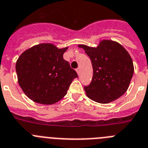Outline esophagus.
<instances>
[{"mask_svg":"<svg viewBox=\"0 0 148 148\" xmlns=\"http://www.w3.org/2000/svg\"><path fill=\"white\" fill-rule=\"evenodd\" d=\"M76 71H77V73L78 74H79V73H80V70H79V68H78V69H76Z\"/></svg>","mask_w":148,"mask_h":148,"instance_id":"esophagus-1","label":"esophagus"}]
</instances>
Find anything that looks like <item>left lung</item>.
I'll list each match as a JSON object with an SVG mask.
<instances>
[{
    "mask_svg": "<svg viewBox=\"0 0 148 148\" xmlns=\"http://www.w3.org/2000/svg\"><path fill=\"white\" fill-rule=\"evenodd\" d=\"M91 60L92 80L84 87L86 95L99 103L113 102L126 92L134 74L133 60L125 49L104 40L97 48L79 45Z\"/></svg>",
    "mask_w": 148,
    "mask_h": 148,
    "instance_id": "1",
    "label": "left lung"
}]
</instances>
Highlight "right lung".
<instances>
[{"mask_svg":"<svg viewBox=\"0 0 148 148\" xmlns=\"http://www.w3.org/2000/svg\"><path fill=\"white\" fill-rule=\"evenodd\" d=\"M67 49L41 43L20 56L15 66L18 83L29 99L51 105L66 96L72 81L78 77L69 62L63 59Z\"/></svg>","mask_w":148,"mask_h":148,"instance_id":"add662e5","label":"right lung"}]
</instances>
